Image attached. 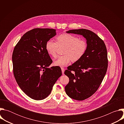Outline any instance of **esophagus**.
<instances>
[{
	"mask_svg": "<svg viewBox=\"0 0 124 124\" xmlns=\"http://www.w3.org/2000/svg\"><path fill=\"white\" fill-rule=\"evenodd\" d=\"M61 70H62V73L63 74L64 73V68H61Z\"/></svg>",
	"mask_w": 124,
	"mask_h": 124,
	"instance_id": "34e87169",
	"label": "esophagus"
}]
</instances>
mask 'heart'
I'll return each mask as SVG.
<instances>
[{
    "label": "heart",
    "mask_w": 124,
    "mask_h": 124,
    "mask_svg": "<svg viewBox=\"0 0 124 124\" xmlns=\"http://www.w3.org/2000/svg\"><path fill=\"white\" fill-rule=\"evenodd\" d=\"M57 42L52 40H48L46 45V49L48 54L53 57L56 56V52L58 46H65L64 52L65 55L59 56L54 62L56 66L65 67L70 61L76 62L80 59L87 50L88 45L86 41L79 38L75 35L64 33L57 37Z\"/></svg>",
    "instance_id": "obj_1"
}]
</instances>
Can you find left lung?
<instances>
[{"label":"left lung","instance_id":"left-lung-1","mask_svg":"<svg viewBox=\"0 0 124 124\" xmlns=\"http://www.w3.org/2000/svg\"><path fill=\"white\" fill-rule=\"evenodd\" d=\"M66 32L82 35L88 45L83 56L69 66L64 72L69 78V82L65 88L67 95L76 100H84L97 91L107 73V47L103 40L90 30L73 29Z\"/></svg>","mask_w":124,"mask_h":124}]
</instances>
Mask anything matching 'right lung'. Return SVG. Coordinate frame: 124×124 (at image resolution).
Returning a JSON list of instances; mask_svg holds the SVG:
<instances>
[{"mask_svg":"<svg viewBox=\"0 0 124 124\" xmlns=\"http://www.w3.org/2000/svg\"><path fill=\"white\" fill-rule=\"evenodd\" d=\"M56 34L54 29H33L23 35L14 49L15 78L23 91L33 100L46 98L62 75L59 66L47 68L52 60L46 49V45Z\"/></svg>","mask_w":124,"mask_h":124,"instance_id":"obj_1","label":"right lung"}]
</instances>
